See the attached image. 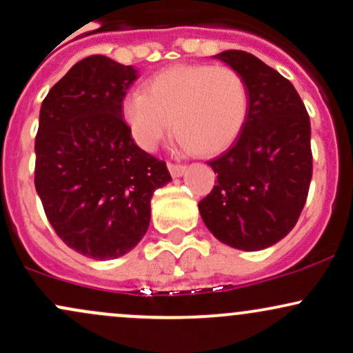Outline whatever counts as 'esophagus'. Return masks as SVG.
I'll use <instances>...</instances> for the list:
<instances>
[{"instance_id":"esophagus-1","label":"esophagus","mask_w":353,"mask_h":353,"mask_svg":"<svg viewBox=\"0 0 353 353\" xmlns=\"http://www.w3.org/2000/svg\"><path fill=\"white\" fill-rule=\"evenodd\" d=\"M168 169H169V172H171L172 177H182L185 174V171H188V168H185V165H181V164H169Z\"/></svg>"}]
</instances>
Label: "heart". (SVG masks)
I'll return each mask as SVG.
<instances>
[{"label": "heart", "instance_id": "b5f03b06", "mask_svg": "<svg viewBox=\"0 0 353 353\" xmlns=\"http://www.w3.org/2000/svg\"><path fill=\"white\" fill-rule=\"evenodd\" d=\"M249 111L245 81L229 66L179 64L157 72L145 91H129L121 116L132 139L154 151L171 131L190 152L214 156L241 134Z\"/></svg>", "mask_w": 353, "mask_h": 353}]
</instances>
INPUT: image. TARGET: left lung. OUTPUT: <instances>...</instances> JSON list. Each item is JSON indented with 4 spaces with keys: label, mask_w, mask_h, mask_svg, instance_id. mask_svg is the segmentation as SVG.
<instances>
[{
    "label": "left lung",
    "mask_w": 353,
    "mask_h": 353,
    "mask_svg": "<svg viewBox=\"0 0 353 353\" xmlns=\"http://www.w3.org/2000/svg\"><path fill=\"white\" fill-rule=\"evenodd\" d=\"M212 58L245 81L249 111L232 148L208 163L217 181L199 212L217 241L254 252L285 237L305 205L310 119L292 83L254 54L229 50Z\"/></svg>",
    "instance_id": "1"
}]
</instances>
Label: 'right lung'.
I'll return each instance as SVG.
<instances>
[{"mask_svg":"<svg viewBox=\"0 0 353 353\" xmlns=\"http://www.w3.org/2000/svg\"><path fill=\"white\" fill-rule=\"evenodd\" d=\"M137 78L134 66L89 56L50 89L39 111L36 192L64 244L96 261L139 244L154 190L171 181L165 163L134 143L121 116Z\"/></svg>","mask_w":353,"mask_h":353,"instance_id":"1","label":"right lung"}]
</instances>
